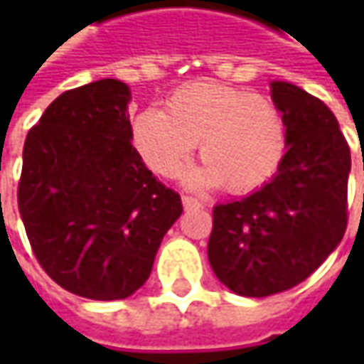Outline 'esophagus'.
I'll use <instances>...</instances> for the list:
<instances>
[{
    "instance_id": "34e87169",
    "label": "esophagus",
    "mask_w": 364,
    "mask_h": 364,
    "mask_svg": "<svg viewBox=\"0 0 364 364\" xmlns=\"http://www.w3.org/2000/svg\"><path fill=\"white\" fill-rule=\"evenodd\" d=\"M182 204H184L186 210H190V208H203V203L198 198H194V196H182Z\"/></svg>"
}]
</instances>
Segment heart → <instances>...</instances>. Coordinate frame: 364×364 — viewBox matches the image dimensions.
Instances as JSON below:
<instances>
[{"label":"heart","mask_w":364,"mask_h":364,"mask_svg":"<svg viewBox=\"0 0 364 364\" xmlns=\"http://www.w3.org/2000/svg\"><path fill=\"white\" fill-rule=\"evenodd\" d=\"M133 146L147 168L176 178L198 144L204 166L194 186L241 194L263 186L286 156V121L277 105L251 91L220 82H190L166 101V113L146 109L133 119Z\"/></svg>","instance_id":"1"}]
</instances>
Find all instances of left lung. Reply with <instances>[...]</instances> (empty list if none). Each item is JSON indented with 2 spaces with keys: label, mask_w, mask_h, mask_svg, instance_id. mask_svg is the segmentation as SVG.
I'll return each instance as SVG.
<instances>
[{
  "label": "left lung",
  "mask_w": 364,
  "mask_h": 364,
  "mask_svg": "<svg viewBox=\"0 0 364 364\" xmlns=\"http://www.w3.org/2000/svg\"><path fill=\"white\" fill-rule=\"evenodd\" d=\"M272 99L286 121L287 151L272 182L247 198L217 204L208 261L245 298L301 284L343 241L348 223L350 147L318 97L275 80Z\"/></svg>",
  "instance_id": "obj_1"
}]
</instances>
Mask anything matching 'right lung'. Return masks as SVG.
<instances>
[{"mask_svg":"<svg viewBox=\"0 0 364 364\" xmlns=\"http://www.w3.org/2000/svg\"><path fill=\"white\" fill-rule=\"evenodd\" d=\"M129 87L115 78L64 91L28 132L18 208L38 263L70 294L123 300L144 286L176 190L132 146Z\"/></svg>","mask_w":364,"mask_h":364,"instance_id":"1","label":"right lung"}]
</instances>
